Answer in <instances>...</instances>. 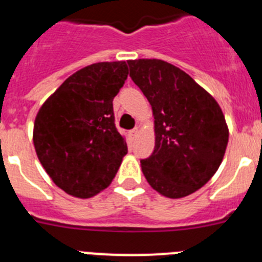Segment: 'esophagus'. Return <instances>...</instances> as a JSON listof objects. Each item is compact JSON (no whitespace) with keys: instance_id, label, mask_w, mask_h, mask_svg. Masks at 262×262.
I'll list each match as a JSON object with an SVG mask.
<instances>
[{"instance_id":"obj_1","label":"esophagus","mask_w":262,"mask_h":262,"mask_svg":"<svg viewBox=\"0 0 262 262\" xmlns=\"http://www.w3.org/2000/svg\"><path fill=\"white\" fill-rule=\"evenodd\" d=\"M138 133H139V128H138V127H135V128L129 131V135L133 136V138H135V136L138 135Z\"/></svg>"}]
</instances>
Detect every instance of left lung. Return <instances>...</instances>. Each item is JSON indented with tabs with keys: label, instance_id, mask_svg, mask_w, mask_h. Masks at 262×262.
Returning <instances> with one entry per match:
<instances>
[{
	"label": "left lung",
	"instance_id": "1",
	"mask_svg": "<svg viewBox=\"0 0 262 262\" xmlns=\"http://www.w3.org/2000/svg\"><path fill=\"white\" fill-rule=\"evenodd\" d=\"M127 64L155 117V149L140 161L143 174L164 196L189 195L209 181L223 160L228 127L221 106L169 62L139 59Z\"/></svg>",
	"mask_w": 262,
	"mask_h": 262
}]
</instances>
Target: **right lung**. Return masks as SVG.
I'll return each instance as SVG.
<instances>
[{
	"label": "right lung",
	"mask_w": 262,
	"mask_h": 262,
	"mask_svg": "<svg viewBox=\"0 0 262 262\" xmlns=\"http://www.w3.org/2000/svg\"><path fill=\"white\" fill-rule=\"evenodd\" d=\"M127 76L126 61L92 64L67 78L39 108L32 135L36 155L69 195L90 198L106 189L127 154L113 110Z\"/></svg>",
	"instance_id": "right-lung-1"
}]
</instances>
